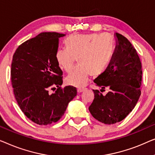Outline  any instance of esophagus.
I'll return each instance as SVG.
<instances>
[{
  "mask_svg": "<svg viewBox=\"0 0 155 155\" xmlns=\"http://www.w3.org/2000/svg\"><path fill=\"white\" fill-rule=\"evenodd\" d=\"M84 90H85L84 88H77V92L78 93H82L83 91H84Z\"/></svg>",
  "mask_w": 155,
  "mask_h": 155,
  "instance_id": "1",
  "label": "esophagus"
}]
</instances>
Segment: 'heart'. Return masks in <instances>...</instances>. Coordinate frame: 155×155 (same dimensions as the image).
I'll list each match as a JSON object with an SVG mask.
<instances>
[{
    "instance_id": "heart-1",
    "label": "heart",
    "mask_w": 155,
    "mask_h": 155,
    "mask_svg": "<svg viewBox=\"0 0 155 155\" xmlns=\"http://www.w3.org/2000/svg\"><path fill=\"white\" fill-rule=\"evenodd\" d=\"M64 45L66 49L56 52V62L62 70L68 72L77 59L79 65L69 72L65 81L78 88L86 84L91 74H100L114 53V41L106 34L71 35L65 39Z\"/></svg>"
}]
</instances>
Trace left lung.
<instances>
[{"mask_svg":"<svg viewBox=\"0 0 155 155\" xmlns=\"http://www.w3.org/2000/svg\"><path fill=\"white\" fill-rule=\"evenodd\" d=\"M116 39L112 58L103 72L93 81L106 95L93 90L95 98L88 110L95 119L113 124L125 119L134 110L140 96L142 64L136 50L126 37L114 34Z\"/></svg>","mask_w":155,"mask_h":155,"instance_id":"8db88e82","label":"left lung"}]
</instances>
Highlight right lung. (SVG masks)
<instances>
[{"label":"right lung","mask_w":155,"mask_h":155,"mask_svg":"<svg viewBox=\"0 0 155 155\" xmlns=\"http://www.w3.org/2000/svg\"><path fill=\"white\" fill-rule=\"evenodd\" d=\"M64 36L42 32L21 43L13 55L11 81L15 97L26 117L38 125L60 120L77 94L75 87H60L62 71L56 62L55 53L59 38ZM50 90L55 92L51 94Z\"/></svg>","instance_id":"1"}]
</instances>
